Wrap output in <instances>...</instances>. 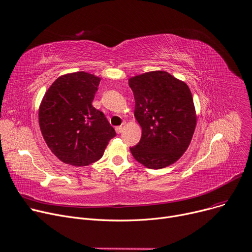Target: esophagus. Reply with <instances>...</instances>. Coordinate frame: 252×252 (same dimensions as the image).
<instances>
[{
	"mask_svg": "<svg viewBox=\"0 0 252 252\" xmlns=\"http://www.w3.org/2000/svg\"><path fill=\"white\" fill-rule=\"evenodd\" d=\"M123 131V126H118V127H116V132L118 133V134H120Z\"/></svg>",
	"mask_w": 252,
	"mask_h": 252,
	"instance_id": "obj_1",
	"label": "esophagus"
}]
</instances>
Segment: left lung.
Wrapping results in <instances>:
<instances>
[{
  "mask_svg": "<svg viewBox=\"0 0 252 252\" xmlns=\"http://www.w3.org/2000/svg\"><path fill=\"white\" fill-rule=\"evenodd\" d=\"M128 82L134 95V117L142 129L131 154L150 169L172 165L188 150L197 124L189 86L165 70L148 71Z\"/></svg>",
  "mask_w": 252,
  "mask_h": 252,
  "instance_id": "1",
  "label": "left lung"
}]
</instances>
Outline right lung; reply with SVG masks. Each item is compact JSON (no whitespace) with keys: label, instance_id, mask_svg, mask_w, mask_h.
Instances as JSON below:
<instances>
[{"label":"right lung","instance_id":"right-lung-1","mask_svg":"<svg viewBox=\"0 0 252 252\" xmlns=\"http://www.w3.org/2000/svg\"><path fill=\"white\" fill-rule=\"evenodd\" d=\"M100 78L76 71L57 78L39 107V124L48 148L65 164L87 166L98 161L115 129L92 105Z\"/></svg>","mask_w":252,"mask_h":252}]
</instances>
